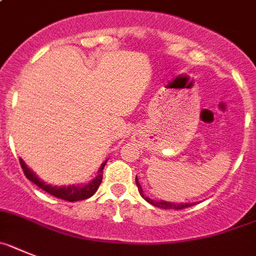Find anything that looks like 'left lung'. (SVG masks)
Instances as JSON below:
<instances>
[{
  "instance_id": "8db88e82",
  "label": "left lung",
  "mask_w": 256,
  "mask_h": 256,
  "mask_svg": "<svg viewBox=\"0 0 256 256\" xmlns=\"http://www.w3.org/2000/svg\"><path fill=\"white\" fill-rule=\"evenodd\" d=\"M135 183H136L138 190H139V193L142 194V197H143L146 202H150V204H152L153 206H157V208H165V210H168V208H172V210H182V208H190V206L194 205V204H174V202H168V201H154V200H150V197L144 196L143 190H142V186L140 184H139L138 178H135Z\"/></svg>"
}]
</instances>
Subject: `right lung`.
<instances>
[{"mask_svg":"<svg viewBox=\"0 0 256 256\" xmlns=\"http://www.w3.org/2000/svg\"><path fill=\"white\" fill-rule=\"evenodd\" d=\"M106 161H104L102 164L100 168H99V174L95 178L94 180H91L90 183L86 184V186H50V184L44 183L42 180H40L37 175L33 172L32 170L26 168V165L24 164L23 160L20 158V165L24 171V175L26 176V179H30L32 183H34L36 186H38L41 190H44L45 192L50 193L51 196L58 197V198L66 200V201L74 202V201H81V200H86L88 197L94 194L96 192V190L99 188L102 183V179H103V168L106 166Z\"/></svg>","mask_w":256,"mask_h":256,"instance_id":"obj_1","label":"right lung"}]
</instances>
